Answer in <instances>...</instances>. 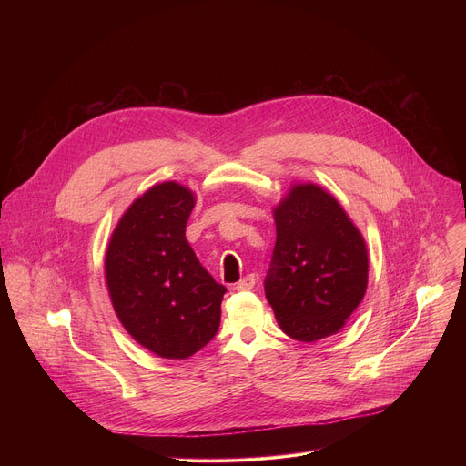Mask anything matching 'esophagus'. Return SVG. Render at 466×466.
Returning <instances> with one entry per match:
<instances>
[{
	"mask_svg": "<svg viewBox=\"0 0 466 466\" xmlns=\"http://www.w3.org/2000/svg\"><path fill=\"white\" fill-rule=\"evenodd\" d=\"M254 284H256V275H247V277H243V279L234 286V289H236V291H247V289H252Z\"/></svg>",
	"mask_w": 466,
	"mask_h": 466,
	"instance_id": "obj_1",
	"label": "esophagus"
}]
</instances>
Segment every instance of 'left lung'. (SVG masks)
I'll use <instances>...</instances> for the list:
<instances>
[{"label":"left lung","instance_id":"1","mask_svg":"<svg viewBox=\"0 0 466 466\" xmlns=\"http://www.w3.org/2000/svg\"><path fill=\"white\" fill-rule=\"evenodd\" d=\"M273 214L277 243L263 286L280 328L302 343L338 334L367 291L361 232L317 184H293Z\"/></svg>","mask_w":466,"mask_h":466}]
</instances>
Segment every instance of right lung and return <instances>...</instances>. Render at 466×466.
Listing matches in <instances>:
<instances>
[{"mask_svg":"<svg viewBox=\"0 0 466 466\" xmlns=\"http://www.w3.org/2000/svg\"><path fill=\"white\" fill-rule=\"evenodd\" d=\"M193 207L195 195L178 182L153 186L121 216L105 256L119 322L166 360H186L212 341L227 293L186 239Z\"/></svg>","mask_w":466,"mask_h":466,"instance_id":"add662e5","label":"right lung"}]
</instances>
